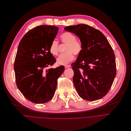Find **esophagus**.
Here are the masks:
<instances>
[{"mask_svg": "<svg viewBox=\"0 0 131 131\" xmlns=\"http://www.w3.org/2000/svg\"><path fill=\"white\" fill-rule=\"evenodd\" d=\"M71 67V66L70 64H69V65H66L64 66V67L65 68H70Z\"/></svg>", "mask_w": 131, "mask_h": 131, "instance_id": "34e87169", "label": "esophagus"}]
</instances>
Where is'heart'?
Masks as SVG:
<instances>
[{
    "label": "heart",
    "instance_id": "heart-1",
    "mask_svg": "<svg viewBox=\"0 0 131 131\" xmlns=\"http://www.w3.org/2000/svg\"><path fill=\"white\" fill-rule=\"evenodd\" d=\"M60 38L62 43L66 44L64 53L61 54L57 59V62L59 64H66L72 61L74 58V54L79 55L82 51L83 45L81 41L76 40L75 35L69 32L62 34ZM59 42L56 40L51 42L49 46V51L51 55L57 56L58 54Z\"/></svg>",
    "mask_w": 131,
    "mask_h": 131
}]
</instances>
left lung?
<instances>
[{
  "label": "left lung",
  "mask_w": 131,
  "mask_h": 131,
  "mask_svg": "<svg viewBox=\"0 0 131 131\" xmlns=\"http://www.w3.org/2000/svg\"><path fill=\"white\" fill-rule=\"evenodd\" d=\"M64 30L81 40L83 49L72 63L74 86L82 99L93 101L105 96L116 75L113 49L100 31L86 24L69 26Z\"/></svg>",
  "instance_id": "1"
}]
</instances>
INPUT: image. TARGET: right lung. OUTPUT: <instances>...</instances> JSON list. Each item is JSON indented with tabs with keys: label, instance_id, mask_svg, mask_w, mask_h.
Instances as JSON below:
<instances>
[{
	"label": "right lung",
	"instance_id": "add662e5",
	"mask_svg": "<svg viewBox=\"0 0 131 131\" xmlns=\"http://www.w3.org/2000/svg\"><path fill=\"white\" fill-rule=\"evenodd\" d=\"M59 28L41 25L29 30L20 40L14 63L17 88L28 100L42 104L53 97L63 66L46 69L56 62L49 46Z\"/></svg>",
	"mask_w": 131,
	"mask_h": 131
}]
</instances>
